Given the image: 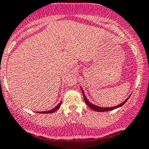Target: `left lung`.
I'll use <instances>...</instances> for the list:
<instances>
[{"label": "left lung", "instance_id": "left-lung-1", "mask_svg": "<svg viewBox=\"0 0 149 149\" xmlns=\"http://www.w3.org/2000/svg\"><path fill=\"white\" fill-rule=\"evenodd\" d=\"M81 91H82V93H83V98H84L85 102L86 103V104H87V105L91 109H92V110H93L94 111H97V112L110 111V110H115V109H116V108H118V107H121L122 105H124V104H125L126 102L128 100V99L130 98V97H129L128 98L125 100V101L123 102L122 103H121V104H118V105H117V106H115V107H100V106L95 105V104H92L91 102H90L87 100V98H86V95H85V93H84V91H83V90L82 88H81Z\"/></svg>", "mask_w": 149, "mask_h": 149}]
</instances>
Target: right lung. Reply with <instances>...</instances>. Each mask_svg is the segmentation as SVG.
I'll use <instances>...</instances> for the list:
<instances>
[{
	"mask_svg": "<svg viewBox=\"0 0 149 149\" xmlns=\"http://www.w3.org/2000/svg\"><path fill=\"white\" fill-rule=\"evenodd\" d=\"M61 102H62V101H61L60 102V103H58V104L57 106H56V107H55L53 109H52V110H47V111H43V112H39V113H54L55 111H56V110H58V109L59 108V107H60V106H61Z\"/></svg>",
	"mask_w": 149,
	"mask_h": 149,
	"instance_id": "add662e5",
	"label": "right lung"
}]
</instances>
